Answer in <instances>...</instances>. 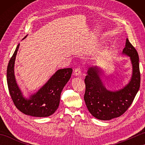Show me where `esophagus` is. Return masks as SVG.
I'll return each mask as SVG.
<instances>
[{"mask_svg":"<svg viewBox=\"0 0 145 145\" xmlns=\"http://www.w3.org/2000/svg\"><path fill=\"white\" fill-rule=\"evenodd\" d=\"M74 74L76 76L80 75V74H81V69H80V67L76 68V69L74 70Z\"/></svg>","mask_w":145,"mask_h":145,"instance_id":"34e87169","label":"esophagus"}]
</instances>
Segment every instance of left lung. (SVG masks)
Masks as SVG:
<instances>
[{
	"label": "left lung",
	"mask_w": 145,
	"mask_h": 145,
	"mask_svg": "<svg viewBox=\"0 0 145 145\" xmlns=\"http://www.w3.org/2000/svg\"><path fill=\"white\" fill-rule=\"evenodd\" d=\"M123 53L130 57L133 75L130 83L121 90L110 91L106 89L100 77L101 70L91 67L85 76L84 100L89 112L95 118L110 120L122 115L133 103L140 86L139 57L128 38Z\"/></svg>",
	"instance_id": "8db88e82"
}]
</instances>
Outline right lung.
Listing matches in <instances>:
<instances>
[{
    "label": "right lung",
    "mask_w": 145,
    "mask_h": 145,
    "mask_svg": "<svg viewBox=\"0 0 145 145\" xmlns=\"http://www.w3.org/2000/svg\"><path fill=\"white\" fill-rule=\"evenodd\" d=\"M17 45L10 58L7 69V81L9 93L18 110L25 115L36 117H46L54 113L60 103V95L65 85L69 80L72 69H63L57 70L43 87L27 100L22 95L15 81L14 63L19 48Z\"/></svg>",
    "instance_id": "obj_1"
}]
</instances>
